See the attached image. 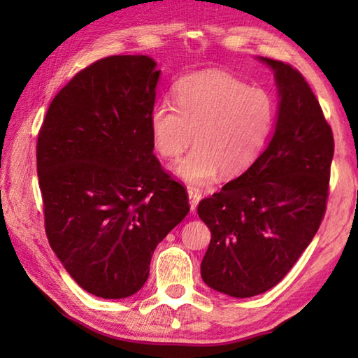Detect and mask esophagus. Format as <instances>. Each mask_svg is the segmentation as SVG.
Wrapping results in <instances>:
<instances>
[{"mask_svg": "<svg viewBox=\"0 0 358 358\" xmlns=\"http://www.w3.org/2000/svg\"><path fill=\"white\" fill-rule=\"evenodd\" d=\"M187 196H189V207H191V211H196L197 210V205L199 202H201L202 199V194L201 191L197 189V187H187Z\"/></svg>", "mask_w": 358, "mask_h": 358, "instance_id": "esophagus-1", "label": "esophagus"}]
</instances>
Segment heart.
Masks as SVG:
<instances>
[{
  "label": "heart",
  "mask_w": 358,
  "mask_h": 358,
  "mask_svg": "<svg viewBox=\"0 0 358 358\" xmlns=\"http://www.w3.org/2000/svg\"><path fill=\"white\" fill-rule=\"evenodd\" d=\"M175 107L157 102L150 113V131L157 153L178 157L194 141L197 147L175 164L178 177L205 186L222 171L237 177L259 159L276 121L268 92L248 87L221 71L187 76L175 85Z\"/></svg>",
  "instance_id": "1"
}]
</instances>
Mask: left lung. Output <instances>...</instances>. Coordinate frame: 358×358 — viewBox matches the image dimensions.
I'll use <instances>...</instances> for the list:
<instances>
[{"label":"left lung","instance_id":"left-lung-1","mask_svg":"<svg viewBox=\"0 0 358 358\" xmlns=\"http://www.w3.org/2000/svg\"><path fill=\"white\" fill-rule=\"evenodd\" d=\"M275 72V132L259 159L199 203L211 240L201 275L208 287L248 299L276 286L316 235L329 197L331 128L310 85L290 64Z\"/></svg>","mask_w":358,"mask_h":358}]
</instances>
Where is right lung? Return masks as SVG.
<instances>
[{"mask_svg":"<svg viewBox=\"0 0 358 358\" xmlns=\"http://www.w3.org/2000/svg\"><path fill=\"white\" fill-rule=\"evenodd\" d=\"M159 74L147 55L99 59L53 98L38 136L48 243L101 299L138 292L156 246L189 211L186 189L153 155Z\"/></svg>","mask_w":358,"mask_h":358,"instance_id":"right-lung-1","label":"right lung"}]
</instances>
